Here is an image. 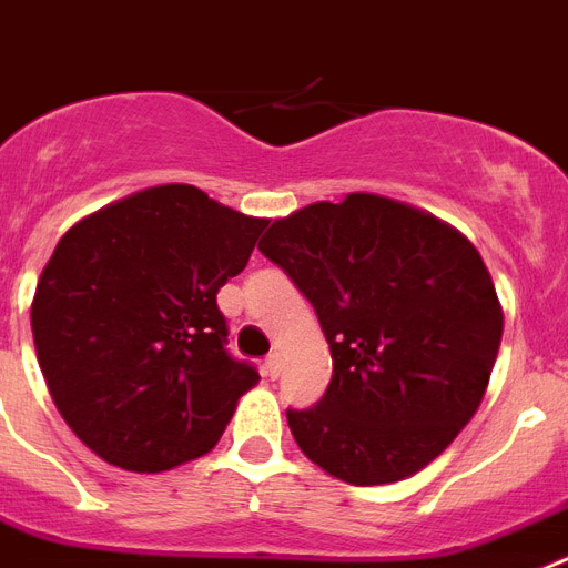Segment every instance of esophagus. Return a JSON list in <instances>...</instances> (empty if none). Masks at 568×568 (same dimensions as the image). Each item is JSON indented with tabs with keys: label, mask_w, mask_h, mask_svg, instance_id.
<instances>
[{
	"label": "esophagus",
	"mask_w": 568,
	"mask_h": 568,
	"mask_svg": "<svg viewBox=\"0 0 568 568\" xmlns=\"http://www.w3.org/2000/svg\"><path fill=\"white\" fill-rule=\"evenodd\" d=\"M280 372H283V354L271 352L268 357H265V377L277 379Z\"/></svg>",
	"instance_id": "esophagus-1"
}]
</instances>
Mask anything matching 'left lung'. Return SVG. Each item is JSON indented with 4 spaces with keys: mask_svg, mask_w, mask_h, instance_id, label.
Returning a JSON list of instances; mask_svg holds the SVG:
<instances>
[{
    "mask_svg": "<svg viewBox=\"0 0 568 568\" xmlns=\"http://www.w3.org/2000/svg\"><path fill=\"white\" fill-rule=\"evenodd\" d=\"M260 251L314 305L332 348L323 397L285 412L303 455L352 486L428 466L475 417L500 348L475 245L406 202L348 194L274 220Z\"/></svg>",
    "mask_w": 568,
    "mask_h": 568,
    "instance_id": "1",
    "label": "left lung"
}]
</instances>
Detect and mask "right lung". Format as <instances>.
<instances>
[{
  "label": "right lung",
  "instance_id": "1",
  "mask_svg": "<svg viewBox=\"0 0 568 568\" xmlns=\"http://www.w3.org/2000/svg\"><path fill=\"white\" fill-rule=\"evenodd\" d=\"M268 220L156 185L65 231L31 305L62 420L111 466L154 475L216 446L256 368L225 348L216 291Z\"/></svg>",
  "mask_w": 568,
  "mask_h": 568
}]
</instances>
